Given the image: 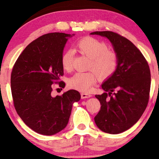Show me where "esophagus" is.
Segmentation results:
<instances>
[{"label": "esophagus", "instance_id": "1", "mask_svg": "<svg viewBox=\"0 0 159 159\" xmlns=\"http://www.w3.org/2000/svg\"><path fill=\"white\" fill-rule=\"evenodd\" d=\"M80 95H81L82 99L88 98H90V97H91L90 94H87V93H81V94H80Z\"/></svg>", "mask_w": 159, "mask_h": 159}]
</instances>
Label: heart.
<instances>
[{
    "label": "heart",
    "instance_id": "heart-1",
    "mask_svg": "<svg viewBox=\"0 0 159 159\" xmlns=\"http://www.w3.org/2000/svg\"><path fill=\"white\" fill-rule=\"evenodd\" d=\"M76 48L79 52L90 58L88 72H78L69 80L70 88L80 92L89 93L93 89L98 80V76L101 79H105L111 76L116 70L118 56L116 53L108 50L106 43L87 36L76 43ZM74 52L67 50L61 58L62 68L67 71L73 67Z\"/></svg>",
    "mask_w": 159,
    "mask_h": 159
}]
</instances>
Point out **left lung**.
I'll return each mask as SVG.
<instances>
[{
  "label": "left lung",
  "instance_id": "obj_1",
  "mask_svg": "<svg viewBox=\"0 0 159 159\" xmlns=\"http://www.w3.org/2000/svg\"><path fill=\"white\" fill-rule=\"evenodd\" d=\"M90 34L107 37L118 56L116 70L102 85L105 93L96 95L101 107L95 122L102 131L118 134L138 122L149 99L151 74L146 59L126 38L113 31Z\"/></svg>",
  "mask_w": 159,
  "mask_h": 159
}]
</instances>
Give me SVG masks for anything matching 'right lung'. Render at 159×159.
<instances>
[{
    "mask_svg": "<svg viewBox=\"0 0 159 159\" xmlns=\"http://www.w3.org/2000/svg\"><path fill=\"white\" fill-rule=\"evenodd\" d=\"M70 34L60 32L38 38L26 47L13 66L11 91L16 111L36 133L52 135L66 127L72 105L80 100L77 90L52 96L54 83L64 88L61 58Z\"/></svg>",
    "mask_w": 159,
    "mask_h": 159,
    "instance_id": "add662e5",
    "label": "right lung"
}]
</instances>
